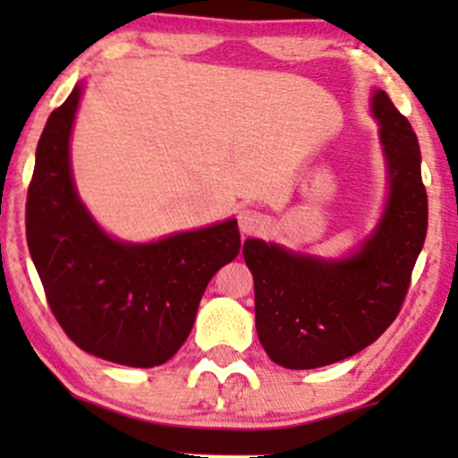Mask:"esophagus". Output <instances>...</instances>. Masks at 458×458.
<instances>
[{
    "mask_svg": "<svg viewBox=\"0 0 458 458\" xmlns=\"http://www.w3.org/2000/svg\"><path fill=\"white\" fill-rule=\"evenodd\" d=\"M267 228V217L254 208H243L239 213V230L243 234H259Z\"/></svg>",
    "mask_w": 458,
    "mask_h": 458,
    "instance_id": "esophagus-1",
    "label": "esophagus"
}]
</instances>
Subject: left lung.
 Masks as SVG:
<instances>
[{
  "mask_svg": "<svg viewBox=\"0 0 458 458\" xmlns=\"http://www.w3.org/2000/svg\"><path fill=\"white\" fill-rule=\"evenodd\" d=\"M372 114L381 127L390 193L379 225L360 250L323 260L260 239L243 245L260 344L291 370L335 364L375 343L401 312L427 239L418 138L383 90H375Z\"/></svg>",
  "mask_w": 458,
  "mask_h": 458,
  "instance_id": "left-lung-1",
  "label": "left lung"
}]
</instances>
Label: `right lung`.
<instances>
[{
  "label": "right lung",
  "mask_w": 458,
  "mask_h": 458,
  "mask_svg": "<svg viewBox=\"0 0 458 458\" xmlns=\"http://www.w3.org/2000/svg\"><path fill=\"white\" fill-rule=\"evenodd\" d=\"M81 86L54 109L36 148L25 234L51 312L79 349L114 364L161 366L181 349L211 277L236 259V219L157 243L115 241L79 199L71 141Z\"/></svg>",
  "instance_id": "add662e5"
}]
</instances>
